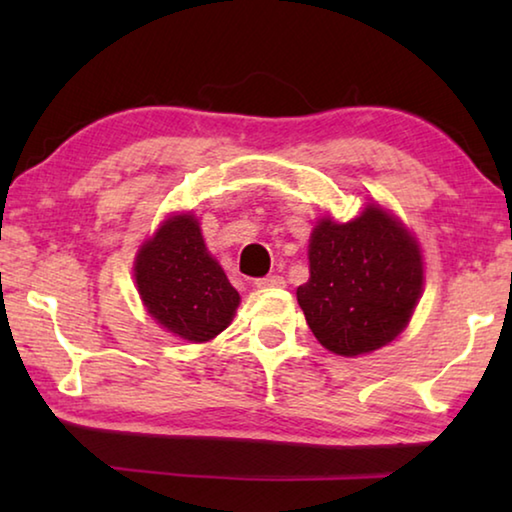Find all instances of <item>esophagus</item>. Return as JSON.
<instances>
[{
  "label": "esophagus",
  "mask_w": 512,
  "mask_h": 512,
  "mask_svg": "<svg viewBox=\"0 0 512 512\" xmlns=\"http://www.w3.org/2000/svg\"><path fill=\"white\" fill-rule=\"evenodd\" d=\"M255 287L259 289H271V287H284V277L282 275H266V277H259L255 280Z\"/></svg>",
  "instance_id": "esophagus-1"
}]
</instances>
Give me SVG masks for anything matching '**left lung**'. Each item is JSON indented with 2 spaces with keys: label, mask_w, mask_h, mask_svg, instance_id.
I'll list each match as a JSON object with an SVG mask.
<instances>
[{
  "label": "left lung",
  "mask_w": 512,
  "mask_h": 512,
  "mask_svg": "<svg viewBox=\"0 0 512 512\" xmlns=\"http://www.w3.org/2000/svg\"><path fill=\"white\" fill-rule=\"evenodd\" d=\"M420 246L384 207L336 223L325 216L309 239V280L298 287L307 325L329 352L359 357L409 325L422 293Z\"/></svg>",
  "instance_id": "1"
}]
</instances>
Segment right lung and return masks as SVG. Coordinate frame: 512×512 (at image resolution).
<instances>
[{
    "label": "right lung",
    "instance_id": "1",
    "mask_svg": "<svg viewBox=\"0 0 512 512\" xmlns=\"http://www.w3.org/2000/svg\"><path fill=\"white\" fill-rule=\"evenodd\" d=\"M135 282L149 314L192 343H205L232 323L239 293L207 253L194 214L162 221L135 257Z\"/></svg>",
    "mask_w": 512,
    "mask_h": 512
}]
</instances>
